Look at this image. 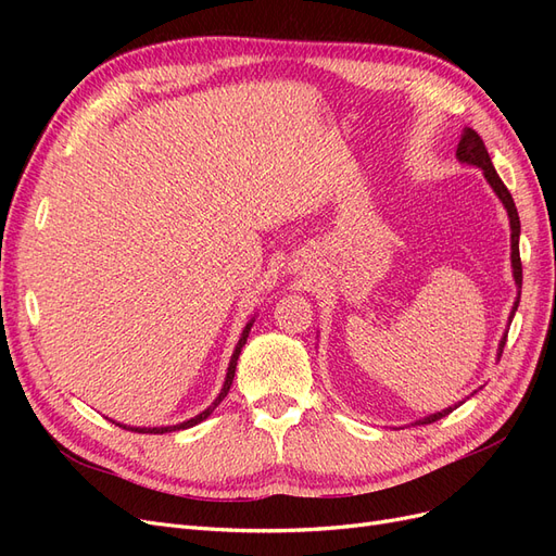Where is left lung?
Instances as JSON below:
<instances>
[{"label": "left lung", "mask_w": 556, "mask_h": 556, "mask_svg": "<svg viewBox=\"0 0 556 556\" xmlns=\"http://www.w3.org/2000/svg\"><path fill=\"white\" fill-rule=\"evenodd\" d=\"M457 157H459L462 162H466V164H473V166H478V169H482V172H484L486 182L492 185V190L498 194V199L503 201V206H506V211H508V217H510V229H513V233H510V239H513V274H515L517 288H519V292H521L519 215H517V208H515L513 194L508 192L506 185H503V180L498 178V174H496V169H494V164H492V157H490V153H486V148H484V143H482V139H480V134H478L476 129H470V127H466V129H464V134H462V141H459V148H457ZM517 306H519V299L515 301V306H513L510 323H513V315H515ZM506 339H508V336H503V339H501V345H498V357L503 355V345H506ZM454 408H459V406L445 408L443 413H433V415H429V417H425V419H419L417 425H431V422H435V419H441V417L450 415Z\"/></svg>", "instance_id": "obj_1"}]
</instances>
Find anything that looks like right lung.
I'll use <instances>...</instances> for the list:
<instances>
[{"instance_id":"1","label":"right lung","mask_w":556,"mask_h":556,"mask_svg":"<svg viewBox=\"0 0 556 556\" xmlns=\"http://www.w3.org/2000/svg\"><path fill=\"white\" fill-rule=\"evenodd\" d=\"M250 327H252V323H248L245 325V329H243V333H241V339H239V343H237V350H233V355H231V362H229V368H227V378H225V384H223V392H220V396H217L211 406L204 410V413H199L197 417H192V419H188V422H182V425H176V427H153V429H131V431H137V433H166V431H178V429H190V427H194V425H199V422H204V419L217 408V403H220L225 396H227V392H229V387H231V380H233V374H237V362H239V355H241V348L245 345V341H248V333H250ZM117 427H123V429H129V427H125V425H117Z\"/></svg>"}]
</instances>
